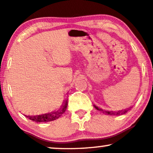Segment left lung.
Segmentation results:
<instances>
[{"instance_id":"1","label":"left lung","mask_w":153,"mask_h":153,"mask_svg":"<svg viewBox=\"0 0 153 153\" xmlns=\"http://www.w3.org/2000/svg\"><path fill=\"white\" fill-rule=\"evenodd\" d=\"M94 108H95L97 110L99 111H101V112H103L104 114H106V115H111V116H120V115H122V114H126V113H127L128 110H130L132 107H130V108H127V109H124V110H122V111H105V110H103V109L101 108H99V107H97V105H94Z\"/></svg>"}]
</instances>
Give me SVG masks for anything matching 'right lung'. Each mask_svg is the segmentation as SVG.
I'll return each instance as SVG.
<instances>
[{
	"label": "right lung",
	"instance_id": "1",
	"mask_svg": "<svg viewBox=\"0 0 153 153\" xmlns=\"http://www.w3.org/2000/svg\"><path fill=\"white\" fill-rule=\"evenodd\" d=\"M68 100L66 99L64 102V104L62 105L61 108H59V110L53 111V112L49 113V114H45L42 115H39V116H25L30 120H33L37 123L38 122H50L54 120L57 118H59L65 112L66 109L67 108L68 105Z\"/></svg>",
	"mask_w": 153,
	"mask_h": 153
}]
</instances>
